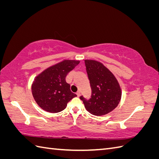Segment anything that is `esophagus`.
I'll return each mask as SVG.
<instances>
[{
	"mask_svg": "<svg viewBox=\"0 0 159 159\" xmlns=\"http://www.w3.org/2000/svg\"><path fill=\"white\" fill-rule=\"evenodd\" d=\"M76 94H77V95H78V97H80V95H81V92L80 91H77V92H76Z\"/></svg>",
	"mask_w": 159,
	"mask_h": 159,
	"instance_id": "34e87169",
	"label": "esophagus"
}]
</instances>
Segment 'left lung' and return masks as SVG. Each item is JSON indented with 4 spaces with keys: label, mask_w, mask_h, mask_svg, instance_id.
<instances>
[{
    "label": "left lung",
    "mask_w": 159,
    "mask_h": 159,
    "mask_svg": "<svg viewBox=\"0 0 159 159\" xmlns=\"http://www.w3.org/2000/svg\"><path fill=\"white\" fill-rule=\"evenodd\" d=\"M88 78L91 88V98L80 96L88 111L96 116H101L113 111L121 98V90L114 75L102 63L85 60Z\"/></svg>",
    "instance_id": "obj_1"
}]
</instances>
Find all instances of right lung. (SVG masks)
Listing matches in <instances>:
<instances>
[{
    "mask_svg": "<svg viewBox=\"0 0 159 159\" xmlns=\"http://www.w3.org/2000/svg\"><path fill=\"white\" fill-rule=\"evenodd\" d=\"M79 63L78 60H64L47 68L35 78L32 93L42 109L50 113L60 112L76 97L70 90V85L66 81V77Z\"/></svg>",
    "mask_w": 159,
    "mask_h": 159,
    "instance_id": "1",
    "label": "right lung"
}]
</instances>
